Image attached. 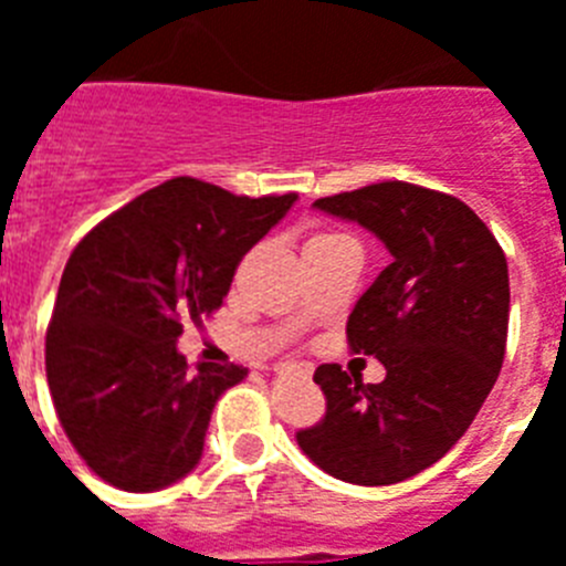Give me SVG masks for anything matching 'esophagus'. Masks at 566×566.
Here are the masks:
<instances>
[{
  "mask_svg": "<svg viewBox=\"0 0 566 566\" xmlns=\"http://www.w3.org/2000/svg\"><path fill=\"white\" fill-rule=\"evenodd\" d=\"M274 371H277V374H300V377H312V368H308V365H297V363H280V365H274Z\"/></svg>",
  "mask_w": 566,
  "mask_h": 566,
  "instance_id": "esophagus-1",
  "label": "esophagus"
}]
</instances>
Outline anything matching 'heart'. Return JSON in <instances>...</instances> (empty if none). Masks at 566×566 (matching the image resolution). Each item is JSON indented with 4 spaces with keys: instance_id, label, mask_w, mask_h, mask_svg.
<instances>
[{
    "instance_id": "heart-1",
    "label": "heart",
    "mask_w": 566,
    "mask_h": 566,
    "mask_svg": "<svg viewBox=\"0 0 566 566\" xmlns=\"http://www.w3.org/2000/svg\"><path fill=\"white\" fill-rule=\"evenodd\" d=\"M326 238H328V234H326Z\"/></svg>"
}]
</instances>
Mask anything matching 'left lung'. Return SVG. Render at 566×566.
<instances>
[{
    "instance_id": "8db88e82",
    "label": "left lung",
    "mask_w": 566,
    "mask_h": 566,
    "mask_svg": "<svg viewBox=\"0 0 566 566\" xmlns=\"http://www.w3.org/2000/svg\"><path fill=\"white\" fill-rule=\"evenodd\" d=\"M391 252L348 317V345L385 365L365 385L319 365L326 417L297 431L300 451L352 484H397L451 451L496 385L510 317L507 258L468 203L382 181L314 201Z\"/></svg>"
}]
</instances>
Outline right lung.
I'll return each mask as SVG.
<instances>
[{"mask_svg": "<svg viewBox=\"0 0 566 566\" xmlns=\"http://www.w3.org/2000/svg\"><path fill=\"white\" fill-rule=\"evenodd\" d=\"M294 201V192L247 198L172 178L78 240L44 368L64 433L104 482L149 493L198 464L214 402L247 368H189L175 343L187 319L221 308L243 254Z\"/></svg>", "mask_w": 566, "mask_h": 566, "instance_id": "right-lung-1", "label": "right lung"}]
</instances>
